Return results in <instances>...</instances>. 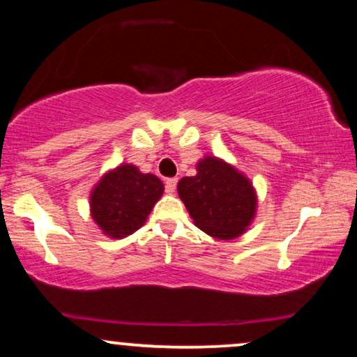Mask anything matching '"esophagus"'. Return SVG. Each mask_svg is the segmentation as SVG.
Segmentation results:
<instances>
[{"instance_id": "obj_1", "label": "esophagus", "mask_w": 357, "mask_h": 357, "mask_svg": "<svg viewBox=\"0 0 357 357\" xmlns=\"http://www.w3.org/2000/svg\"><path fill=\"white\" fill-rule=\"evenodd\" d=\"M176 184H178V178H167L165 181V188H166V192H169V195H173L176 191Z\"/></svg>"}]
</instances>
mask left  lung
<instances>
[{"instance_id": "1", "label": "left lung", "mask_w": 357, "mask_h": 357, "mask_svg": "<svg viewBox=\"0 0 357 357\" xmlns=\"http://www.w3.org/2000/svg\"><path fill=\"white\" fill-rule=\"evenodd\" d=\"M178 192L196 227L215 238H235L255 215L257 196L252 184L216 158L199 161L198 173L183 178Z\"/></svg>"}]
</instances>
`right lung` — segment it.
<instances>
[{"instance_id": "1", "label": "right lung", "mask_w": 357, "mask_h": 357, "mask_svg": "<svg viewBox=\"0 0 357 357\" xmlns=\"http://www.w3.org/2000/svg\"><path fill=\"white\" fill-rule=\"evenodd\" d=\"M162 191L165 184L154 174H142L129 165L119 166L92 191V216L105 235L124 238L144 225Z\"/></svg>"}]
</instances>
